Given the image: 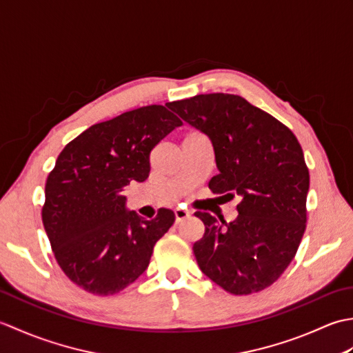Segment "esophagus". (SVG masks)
<instances>
[{
  "label": "esophagus",
  "mask_w": 353,
  "mask_h": 353,
  "mask_svg": "<svg viewBox=\"0 0 353 353\" xmlns=\"http://www.w3.org/2000/svg\"><path fill=\"white\" fill-rule=\"evenodd\" d=\"M174 216H176V223H181L186 219H190V211H186V209H182V208H176Z\"/></svg>",
  "instance_id": "esophagus-1"
}]
</instances>
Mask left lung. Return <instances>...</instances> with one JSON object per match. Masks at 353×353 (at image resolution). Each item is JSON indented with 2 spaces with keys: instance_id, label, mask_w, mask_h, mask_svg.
<instances>
[{
  "instance_id": "left-lung-1",
  "label": "left lung",
  "mask_w": 353,
  "mask_h": 353,
  "mask_svg": "<svg viewBox=\"0 0 353 353\" xmlns=\"http://www.w3.org/2000/svg\"><path fill=\"white\" fill-rule=\"evenodd\" d=\"M167 106L211 141L219 174L209 188L241 199L230 223L196 212L205 223L192 247L200 270L236 296L270 287L294 258L306 228L310 172L297 138L239 95L201 94Z\"/></svg>"
}]
</instances>
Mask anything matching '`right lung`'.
<instances>
[{
	"label": "right lung",
	"mask_w": 353,
	"mask_h": 353,
	"mask_svg": "<svg viewBox=\"0 0 353 353\" xmlns=\"http://www.w3.org/2000/svg\"><path fill=\"white\" fill-rule=\"evenodd\" d=\"M179 125L174 114L153 104L91 125L59 154L42 221L57 264L80 288L117 294L147 270L174 212L162 208L144 220L127 209L124 188L145 181L150 153Z\"/></svg>",
	"instance_id": "1"
}]
</instances>
